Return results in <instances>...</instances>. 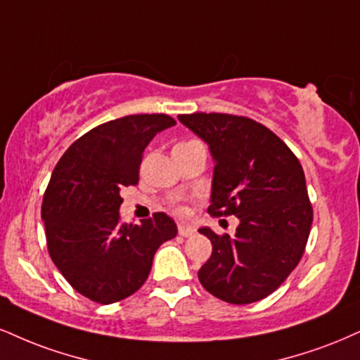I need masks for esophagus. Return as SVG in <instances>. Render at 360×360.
<instances>
[{"label":"esophagus","instance_id":"esophagus-1","mask_svg":"<svg viewBox=\"0 0 360 360\" xmlns=\"http://www.w3.org/2000/svg\"><path fill=\"white\" fill-rule=\"evenodd\" d=\"M177 231H179L181 236L184 238H189V236H194V233H196V229L193 226H189V224H177Z\"/></svg>","mask_w":360,"mask_h":360}]
</instances>
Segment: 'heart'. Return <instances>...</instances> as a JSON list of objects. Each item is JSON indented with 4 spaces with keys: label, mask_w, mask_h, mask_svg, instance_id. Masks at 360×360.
Listing matches in <instances>:
<instances>
[{
    "label": "heart",
    "mask_w": 360,
    "mask_h": 360,
    "mask_svg": "<svg viewBox=\"0 0 360 360\" xmlns=\"http://www.w3.org/2000/svg\"><path fill=\"white\" fill-rule=\"evenodd\" d=\"M174 211H176L177 214H181V216L188 213V210H186V206H183V205H176V206H174Z\"/></svg>",
    "instance_id": "1"
}]
</instances>
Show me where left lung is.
Listing matches in <instances>:
<instances>
[{
    "instance_id": "8db88e82",
    "label": "left lung",
    "mask_w": 360,
    "mask_h": 360,
    "mask_svg": "<svg viewBox=\"0 0 360 360\" xmlns=\"http://www.w3.org/2000/svg\"><path fill=\"white\" fill-rule=\"evenodd\" d=\"M177 119L214 159L207 213L240 219L233 238L199 229L213 245L199 281L228 304L262 300L295 270L309 240L314 210L302 164L276 134L248 117L196 112Z\"/></svg>"
}]
</instances>
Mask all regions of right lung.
<instances>
[{
    "label": "right lung",
    "instance_id": "right-lung-1",
    "mask_svg": "<svg viewBox=\"0 0 360 360\" xmlns=\"http://www.w3.org/2000/svg\"><path fill=\"white\" fill-rule=\"evenodd\" d=\"M176 125L166 114L125 115L101 124L68 147L43 196L41 219L55 266L82 295L97 304L131 297L149 276L164 241L177 235L164 213L142 224L120 221V191L139 183L144 149Z\"/></svg>",
    "mask_w": 360,
    "mask_h": 360
}]
</instances>
